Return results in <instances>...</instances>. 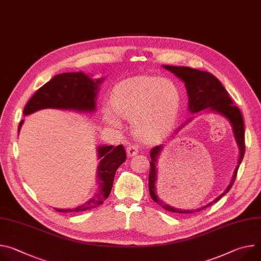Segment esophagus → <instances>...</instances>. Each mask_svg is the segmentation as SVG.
Instances as JSON below:
<instances>
[{
  "mask_svg": "<svg viewBox=\"0 0 261 261\" xmlns=\"http://www.w3.org/2000/svg\"><path fill=\"white\" fill-rule=\"evenodd\" d=\"M138 145H136V144H130V145H128V147H127V155L129 156V157H133V156H135V155H137V153H138Z\"/></svg>",
  "mask_w": 261,
  "mask_h": 261,
  "instance_id": "1",
  "label": "esophagus"
}]
</instances>
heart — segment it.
I'll return each mask as SVG.
<instances>
[{"label": "heart", "mask_w": 261, "mask_h": 261, "mask_svg": "<svg viewBox=\"0 0 261 261\" xmlns=\"http://www.w3.org/2000/svg\"><path fill=\"white\" fill-rule=\"evenodd\" d=\"M179 104V90L173 82L139 76L115 88L111 95L113 109L104 110V120L110 127L120 128L122 123L118 115L130 119L132 132L136 136L156 139L170 131L177 118Z\"/></svg>", "instance_id": "1"}]
</instances>
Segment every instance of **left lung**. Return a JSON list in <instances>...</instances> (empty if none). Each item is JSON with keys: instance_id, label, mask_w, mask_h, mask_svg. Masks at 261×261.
Listing matches in <instances>:
<instances>
[{"instance_id": "1", "label": "left lung", "mask_w": 261, "mask_h": 261, "mask_svg": "<svg viewBox=\"0 0 261 261\" xmlns=\"http://www.w3.org/2000/svg\"><path fill=\"white\" fill-rule=\"evenodd\" d=\"M163 67L169 70L171 73L175 74L178 79H180L185 83L186 89H187L188 97H189L190 113L195 114V113H198V111L208 108L211 110L217 111L218 114L224 116L232 126L233 134L238 142V145L240 147L239 165L234 170L233 177L227 189L220 196H218L215 200L206 204L205 206H202L194 211H182V210L174 208L158 197L157 191H156V180H157L156 179L157 178L156 159L163 146L162 145L155 146L151 151L152 161L150 162V174H148V190H150V195L152 199L167 212L176 213V214H191L194 212H199L200 210H203L212 205L213 203L217 202L231 189L232 185L237 178L238 169L245 155L246 146H245L244 120H243V116L240 108L233 104L231 98L229 97L228 92L225 90L224 87L222 86L220 81L217 77H215L210 72L200 71L198 69H192L189 67H182V66L177 67V66L163 65Z\"/></svg>"}]
</instances>
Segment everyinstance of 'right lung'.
Returning <instances> with one entry per match:
<instances>
[{
  "mask_svg": "<svg viewBox=\"0 0 261 261\" xmlns=\"http://www.w3.org/2000/svg\"><path fill=\"white\" fill-rule=\"evenodd\" d=\"M102 80L93 81L83 72L62 73L54 76L32 96L23 109V115H31L43 108L73 109L79 111H94L96 108V96ZM18 126V132L22 125ZM101 159L98 170V192L85 204L75 208L60 210L62 213H79L95 208L103 203L113 188L117 169L125 162L126 152L122 144L103 145L97 148Z\"/></svg>",
  "mask_w": 261,
  "mask_h": 261,
  "instance_id": "add662e5",
  "label": "right lung"
}]
</instances>
